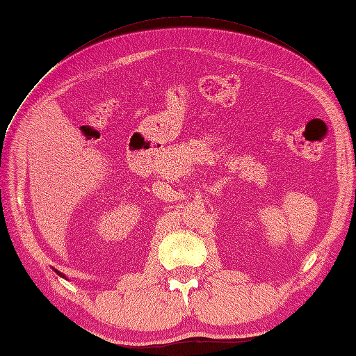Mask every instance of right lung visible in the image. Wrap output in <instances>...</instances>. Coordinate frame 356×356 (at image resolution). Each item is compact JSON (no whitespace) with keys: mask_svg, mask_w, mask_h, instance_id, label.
I'll list each match as a JSON object with an SVG mask.
<instances>
[{"mask_svg":"<svg viewBox=\"0 0 356 356\" xmlns=\"http://www.w3.org/2000/svg\"><path fill=\"white\" fill-rule=\"evenodd\" d=\"M58 273H59V272H58ZM59 275H62V273H59Z\"/></svg>","mask_w":356,"mask_h":356,"instance_id":"1","label":"right lung"}]
</instances>
